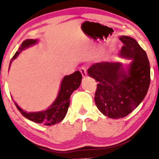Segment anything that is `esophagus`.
<instances>
[{
  "mask_svg": "<svg viewBox=\"0 0 159 159\" xmlns=\"http://www.w3.org/2000/svg\"><path fill=\"white\" fill-rule=\"evenodd\" d=\"M80 71H81V74L83 78H86L87 77V70H86V68L84 67H82V68H80Z\"/></svg>",
  "mask_w": 159,
  "mask_h": 159,
  "instance_id": "1",
  "label": "esophagus"
}]
</instances>
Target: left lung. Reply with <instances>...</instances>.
Wrapping results in <instances>:
<instances>
[{"label":"left lung","instance_id":"left-lung-1","mask_svg":"<svg viewBox=\"0 0 159 159\" xmlns=\"http://www.w3.org/2000/svg\"><path fill=\"white\" fill-rule=\"evenodd\" d=\"M123 43L119 57L131 60L93 64L89 76L98 81L94 102L105 116L116 119L124 118L135 109L146 95L150 84V64L146 52L135 39L119 37Z\"/></svg>","mask_w":159,"mask_h":159}]
</instances>
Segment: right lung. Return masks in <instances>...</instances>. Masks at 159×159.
Masks as SVG:
<instances>
[{"label": "right lung", "instance_id": "1", "mask_svg": "<svg viewBox=\"0 0 159 159\" xmlns=\"http://www.w3.org/2000/svg\"><path fill=\"white\" fill-rule=\"evenodd\" d=\"M38 41H39L38 39H27L26 41H23L18 48V51L15 53L14 57H12V60L11 61L9 69H10L13 61L18 57L22 51L35 45L38 44ZM81 79H82V76H81V72L78 70L71 75L64 77L61 82L58 94L55 100L45 110L40 111L28 112L22 109L15 102H14V104L20 114L28 119L38 124H44V125H53L59 123L65 118L70 105V95L75 90L80 87Z\"/></svg>", "mask_w": 159, "mask_h": 159}]
</instances>
